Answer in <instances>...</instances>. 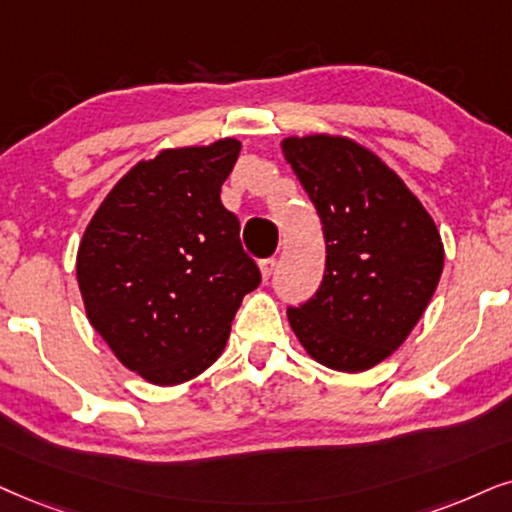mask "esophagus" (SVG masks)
<instances>
[{"mask_svg":"<svg viewBox=\"0 0 512 512\" xmlns=\"http://www.w3.org/2000/svg\"><path fill=\"white\" fill-rule=\"evenodd\" d=\"M274 269H276V260L274 257H269V260H262L260 262V274H262V278L264 281H267V278L274 274Z\"/></svg>","mask_w":512,"mask_h":512,"instance_id":"esophagus-1","label":"esophagus"}]
</instances>
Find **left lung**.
<instances>
[{"label": "left lung", "mask_w": 512, "mask_h": 512, "mask_svg": "<svg viewBox=\"0 0 512 512\" xmlns=\"http://www.w3.org/2000/svg\"><path fill=\"white\" fill-rule=\"evenodd\" d=\"M326 238L316 297L288 309L304 352L340 373L392 357L416 328L444 269V243L416 193L371 148L342 134L281 141Z\"/></svg>", "instance_id": "1"}]
</instances>
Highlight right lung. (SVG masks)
Instances as JSON below:
<instances>
[{
    "mask_svg": "<svg viewBox=\"0 0 512 512\" xmlns=\"http://www.w3.org/2000/svg\"><path fill=\"white\" fill-rule=\"evenodd\" d=\"M238 153L234 137L163 148L115 181L84 229L75 267L87 319L151 385L208 371L260 283L219 198Z\"/></svg>",
    "mask_w": 512,
    "mask_h": 512,
    "instance_id": "add662e5",
    "label": "right lung"
}]
</instances>
